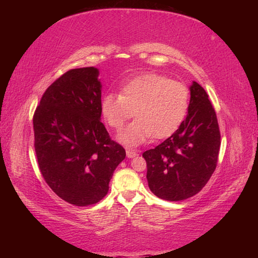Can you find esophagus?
Returning a JSON list of instances; mask_svg holds the SVG:
<instances>
[{
  "label": "esophagus",
  "instance_id": "obj_1",
  "mask_svg": "<svg viewBox=\"0 0 258 258\" xmlns=\"http://www.w3.org/2000/svg\"><path fill=\"white\" fill-rule=\"evenodd\" d=\"M126 156H127V158H134V157L138 156V152L128 149V150H126Z\"/></svg>",
  "mask_w": 258,
  "mask_h": 258
}]
</instances>
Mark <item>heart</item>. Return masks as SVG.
Listing matches in <instances>:
<instances>
[{
    "mask_svg": "<svg viewBox=\"0 0 258 258\" xmlns=\"http://www.w3.org/2000/svg\"><path fill=\"white\" fill-rule=\"evenodd\" d=\"M189 89L181 82L159 74H146L121 86L120 94L108 93L101 100V112L112 128L119 131L134 116L117 140L137 147L148 139H164L184 120L189 108Z\"/></svg>",
    "mask_w": 258,
    "mask_h": 258,
    "instance_id": "heart-1",
    "label": "heart"
}]
</instances>
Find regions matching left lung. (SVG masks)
<instances>
[{"instance_id": "8db88e82", "label": "left lung", "mask_w": 258, "mask_h": 258, "mask_svg": "<svg viewBox=\"0 0 258 258\" xmlns=\"http://www.w3.org/2000/svg\"><path fill=\"white\" fill-rule=\"evenodd\" d=\"M220 146L215 110L206 91L192 82L185 119L171 137L142 155L152 194L168 202L197 195L215 171Z\"/></svg>"}]
</instances>
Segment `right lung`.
Here are the masks:
<instances>
[{"instance_id":"1","label":"right lung","mask_w":258,"mask_h":258,"mask_svg":"<svg viewBox=\"0 0 258 258\" xmlns=\"http://www.w3.org/2000/svg\"><path fill=\"white\" fill-rule=\"evenodd\" d=\"M99 69L77 68L47 87L34 113L38 167L52 191L75 206H89L108 194L126 152L101 123Z\"/></svg>"}]
</instances>
